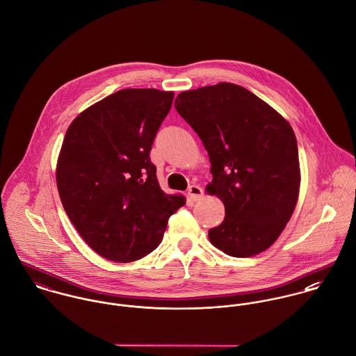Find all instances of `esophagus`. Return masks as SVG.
<instances>
[{"label":"esophagus","mask_w":356,"mask_h":356,"mask_svg":"<svg viewBox=\"0 0 356 356\" xmlns=\"http://www.w3.org/2000/svg\"><path fill=\"white\" fill-rule=\"evenodd\" d=\"M203 189L199 186V185H191L189 189H188V195L191 196V199L193 202H197L203 197Z\"/></svg>","instance_id":"1"}]
</instances>
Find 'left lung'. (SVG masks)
Here are the masks:
<instances>
[{"mask_svg": "<svg viewBox=\"0 0 356 356\" xmlns=\"http://www.w3.org/2000/svg\"><path fill=\"white\" fill-rule=\"evenodd\" d=\"M178 113L203 141L212 181L207 192L225 204L223 222L208 230L213 247L234 257L267 250L298 203L300 167L291 124L234 83L182 92Z\"/></svg>", "mask_w": 356, "mask_h": 356, "instance_id": "left-lung-1", "label": "left lung"}]
</instances>
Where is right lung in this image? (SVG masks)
Segmentation results:
<instances>
[{
    "label": "right lung",
    "mask_w": 356,
    "mask_h": 356,
    "mask_svg": "<svg viewBox=\"0 0 356 356\" xmlns=\"http://www.w3.org/2000/svg\"><path fill=\"white\" fill-rule=\"evenodd\" d=\"M172 99V92L123 89L83 111L65 133L58 195L81 237L108 260L152 252L168 218L185 204L160 189L149 157Z\"/></svg>",
    "instance_id": "add662e5"
}]
</instances>
